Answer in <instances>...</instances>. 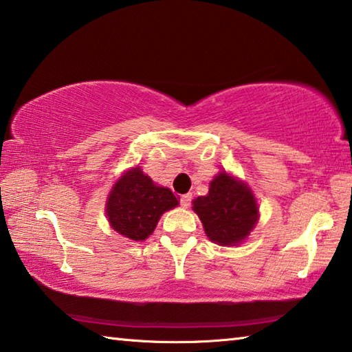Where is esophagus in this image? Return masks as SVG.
<instances>
[{"instance_id": "esophagus-1", "label": "esophagus", "mask_w": 352, "mask_h": 352, "mask_svg": "<svg viewBox=\"0 0 352 352\" xmlns=\"http://www.w3.org/2000/svg\"><path fill=\"white\" fill-rule=\"evenodd\" d=\"M190 200H192V195H190V194H184V195L180 197V204H182L183 208H188L189 204H190Z\"/></svg>"}]
</instances>
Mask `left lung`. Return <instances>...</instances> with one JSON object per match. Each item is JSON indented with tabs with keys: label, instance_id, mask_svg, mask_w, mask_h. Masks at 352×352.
<instances>
[{
	"label": "left lung",
	"instance_id": "obj_1",
	"mask_svg": "<svg viewBox=\"0 0 352 352\" xmlns=\"http://www.w3.org/2000/svg\"><path fill=\"white\" fill-rule=\"evenodd\" d=\"M192 204L209 240L221 246L240 245L258 220L251 188L225 170L209 183L208 195L197 197Z\"/></svg>",
	"mask_w": 352,
	"mask_h": 352
}]
</instances>
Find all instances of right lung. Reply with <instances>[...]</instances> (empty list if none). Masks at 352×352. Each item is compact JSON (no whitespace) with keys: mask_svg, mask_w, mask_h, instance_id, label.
Wrapping results in <instances>:
<instances>
[{"mask_svg":"<svg viewBox=\"0 0 352 352\" xmlns=\"http://www.w3.org/2000/svg\"><path fill=\"white\" fill-rule=\"evenodd\" d=\"M175 206L178 200L172 190L157 186L137 166L113 184L106 201V215L115 231L138 241L148 239L163 212Z\"/></svg>","mask_w":352,"mask_h":352,"instance_id":"add662e5","label":"right lung"}]
</instances>
